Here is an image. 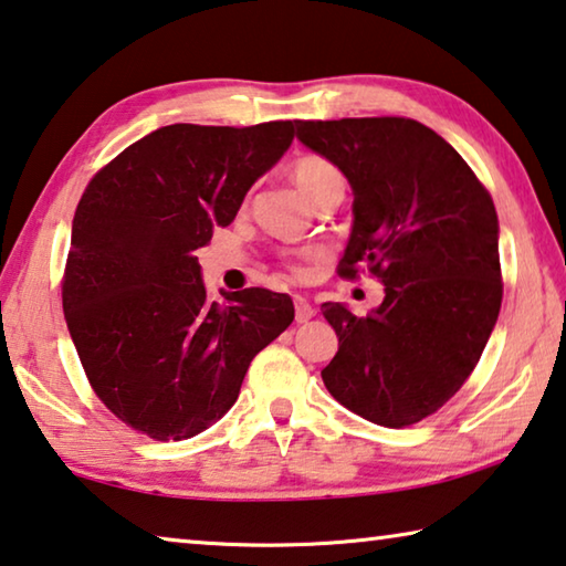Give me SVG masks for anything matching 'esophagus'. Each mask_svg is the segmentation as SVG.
<instances>
[{"instance_id":"esophagus-1","label":"esophagus","mask_w":566,"mask_h":566,"mask_svg":"<svg viewBox=\"0 0 566 566\" xmlns=\"http://www.w3.org/2000/svg\"><path fill=\"white\" fill-rule=\"evenodd\" d=\"M315 317V307L304 300V297H294V319L297 322H307Z\"/></svg>"}]
</instances>
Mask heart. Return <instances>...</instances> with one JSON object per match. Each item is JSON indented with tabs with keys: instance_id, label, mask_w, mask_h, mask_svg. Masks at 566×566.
<instances>
[{
	"instance_id": "b5f03b06",
	"label": "heart",
	"mask_w": 566,
	"mask_h": 566,
	"mask_svg": "<svg viewBox=\"0 0 566 566\" xmlns=\"http://www.w3.org/2000/svg\"><path fill=\"white\" fill-rule=\"evenodd\" d=\"M292 176H294V181H297L300 191L307 196L310 201L329 186H337V184L345 186V178H343V174H339V168L332 164V160L322 158V156L297 158L292 166ZM304 259H310V254H304L302 259H297V262H294V259H286V269H290L292 274L302 276L304 272H307V269H304Z\"/></svg>"
}]
</instances>
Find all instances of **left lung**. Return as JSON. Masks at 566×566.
I'll return each mask as SVG.
<instances>
[{"label": "left lung", "instance_id": "1", "mask_svg": "<svg viewBox=\"0 0 566 566\" xmlns=\"http://www.w3.org/2000/svg\"><path fill=\"white\" fill-rule=\"evenodd\" d=\"M297 136L353 186L339 276L367 269L385 286L367 317L322 304L339 339L322 380L370 423H418L461 390L496 325L504 282L491 193L451 143L412 118L297 120Z\"/></svg>", "mask_w": 566, "mask_h": 566}]
</instances>
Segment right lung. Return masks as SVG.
<instances>
[{"instance_id":"obj_1","label":"right lung","mask_w":566,"mask_h":566,"mask_svg":"<svg viewBox=\"0 0 566 566\" xmlns=\"http://www.w3.org/2000/svg\"><path fill=\"white\" fill-rule=\"evenodd\" d=\"M294 138L292 120L166 125L90 178L73 219L62 310L90 388L154 441H184L234 406L259 349L292 325L286 294L211 302L196 249Z\"/></svg>"}]
</instances>
